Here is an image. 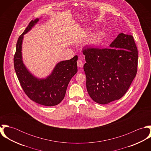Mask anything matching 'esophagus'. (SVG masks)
I'll return each instance as SVG.
<instances>
[{
	"label": "esophagus",
	"instance_id": "obj_1",
	"mask_svg": "<svg viewBox=\"0 0 151 151\" xmlns=\"http://www.w3.org/2000/svg\"><path fill=\"white\" fill-rule=\"evenodd\" d=\"M77 65L80 68H82L84 65V63L81 59H78L77 61Z\"/></svg>",
	"mask_w": 151,
	"mask_h": 151
}]
</instances>
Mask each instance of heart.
Wrapping results in <instances>:
<instances>
[{
  "instance_id": "b5f03b06",
  "label": "heart",
  "mask_w": 151,
  "mask_h": 151,
  "mask_svg": "<svg viewBox=\"0 0 151 151\" xmlns=\"http://www.w3.org/2000/svg\"><path fill=\"white\" fill-rule=\"evenodd\" d=\"M100 37H101V34H100V32H98V33L96 34L95 35H94V36L93 37L92 40L93 41H98L99 40Z\"/></svg>"
}]
</instances>
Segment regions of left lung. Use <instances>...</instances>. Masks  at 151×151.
Instances as JSON below:
<instances>
[{
	"instance_id": "left-lung-1",
	"label": "left lung",
	"mask_w": 151,
	"mask_h": 151,
	"mask_svg": "<svg viewBox=\"0 0 151 151\" xmlns=\"http://www.w3.org/2000/svg\"><path fill=\"white\" fill-rule=\"evenodd\" d=\"M88 93L105 105L126 93L137 71L138 50L131 35L119 34L109 48L83 50Z\"/></svg>"
}]
</instances>
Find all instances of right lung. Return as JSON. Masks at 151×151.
<instances>
[{
    "label": "right lung",
    "mask_w": 151,
    "mask_h": 151,
    "mask_svg": "<svg viewBox=\"0 0 151 151\" xmlns=\"http://www.w3.org/2000/svg\"><path fill=\"white\" fill-rule=\"evenodd\" d=\"M40 19L30 22L19 37L14 57V69L24 92L32 101L44 106H53L64 99L68 84L78 70V56L58 63L51 73L45 78H39L32 74L23 62L22 42L24 35L31 31Z\"/></svg>",
    "instance_id": "1"
}]
</instances>
